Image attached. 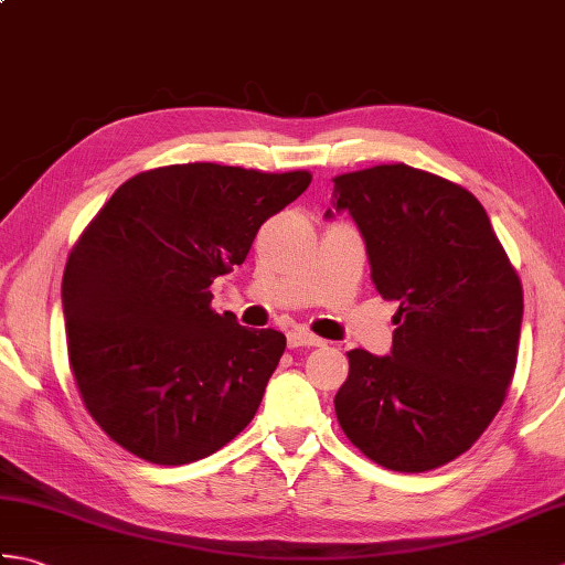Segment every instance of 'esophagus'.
<instances>
[{
    "mask_svg": "<svg viewBox=\"0 0 565 565\" xmlns=\"http://www.w3.org/2000/svg\"><path fill=\"white\" fill-rule=\"evenodd\" d=\"M286 340H289V347H291V350H298V347H320L322 342H326V340L316 338L313 332H308V330H303V328H296V330H291L289 334H286Z\"/></svg>",
    "mask_w": 565,
    "mask_h": 565,
    "instance_id": "esophagus-1",
    "label": "esophagus"
}]
</instances>
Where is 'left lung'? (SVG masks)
Listing matches in <instances>:
<instances>
[{
  "label": "left lung",
  "mask_w": 565,
  "mask_h": 565,
  "mask_svg": "<svg viewBox=\"0 0 565 565\" xmlns=\"http://www.w3.org/2000/svg\"><path fill=\"white\" fill-rule=\"evenodd\" d=\"M332 182L334 211H350L364 235L376 291L401 303L388 356L347 352L338 423L374 463L431 471L471 449L505 403L520 276L481 201L449 179L398 162Z\"/></svg>",
  "instance_id": "8db88e82"
}]
</instances>
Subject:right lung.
Returning <instances> with one entry per match:
<instances>
[{
  "instance_id": "obj_1",
  "label": "right lung",
  "mask_w": 565,
  "mask_h": 565,
  "mask_svg": "<svg viewBox=\"0 0 565 565\" xmlns=\"http://www.w3.org/2000/svg\"><path fill=\"white\" fill-rule=\"evenodd\" d=\"M310 179L158 167L118 186L84 227L63 276L67 356L84 407L118 447L182 466L249 425L286 338L215 313L209 289Z\"/></svg>"
}]
</instances>
